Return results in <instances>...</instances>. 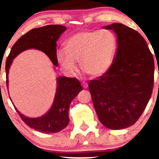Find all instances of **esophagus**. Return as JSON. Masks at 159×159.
<instances>
[{
	"mask_svg": "<svg viewBox=\"0 0 159 159\" xmlns=\"http://www.w3.org/2000/svg\"><path fill=\"white\" fill-rule=\"evenodd\" d=\"M82 85H83L84 89H87L88 86H89V85H88V83H85V82H83V83H82Z\"/></svg>",
	"mask_w": 159,
	"mask_h": 159,
	"instance_id": "1",
	"label": "esophagus"
}]
</instances>
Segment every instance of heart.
Segmentation results:
<instances>
[{"label": "heart", "instance_id": "1", "mask_svg": "<svg viewBox=\"0 0 159 159\" xmlns=\"http://www.w3.org/2000/svg\"><path fill=\"white\" fill-rule=\"evenodd\" d=\"M117 49V39L112 32L106 30L80 31L67 39L65 50L57 53V60L70 74L76 71L75 61H79L85 74L97 77L111 68Z\"/></svg>", "mask_w": 159, "mask_h": 159}]
</instances>
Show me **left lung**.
<instances>
[{"instance_id":"1","label":"left lung","mask_w":159,"mask_h":159,"mask_svg":"<svg viewBox=\"0 0 159 159\" xmlns=\"http://www.w3.org/2000/svg\"><path fill=\"white\" fill-rule=\"evenodd\" d=\"M117 36V50L111 68L89 84L95 111L101 124L121 129L139 119L152 95L154 59L139 32L115 23L104 27Z\"/></svg>"}]
</instances>
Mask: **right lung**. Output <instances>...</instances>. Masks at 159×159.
<instances>
[{
	"label": "right lung",
	"instance_id": "1",
	"mask_svg": "<svg viewBox=\"0 0 159 159\" xmlns=\"http://www.w3.org/2000/svg\"><path fill=\"white\" fill-rule=\"evenodd\" d=\"M66 27L61 25H48L35 28L22 35L15 43L6 61L7 86L8 88V73L12 59L24 50L34 48L44 52L54 65L57 66V41ZM58 86L55 100L50 111L38 118H29L24 116L18 110L21 120L28 126L44 133L60 132L69 123L68 111L70 102L83 90L81 84L76 78L60 76L57 79Z\"/></svg>",
	"mask_w": 159,
	"mask_h": 159
}]
</instances>
